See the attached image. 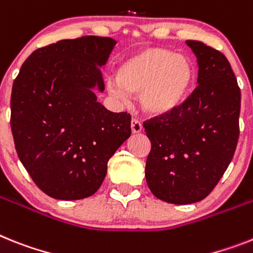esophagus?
I'll use <instances>...</instances> for the list:
<instances>
[{
	"label": "esophagus",
	"instance_id": "1",
	"mask_svg": "<svg viewBox=\"0 0 253 253\" xmlns=\"http://www.w3.org/2000/svg\"><path fill=\"white\" fill-rule=\"evenodd\" d=\"M131 130H132L133 133L141 132L143 131V125H141V122L139 120L132 118V121H131Z\"/></svg>",
	"mask_w": 253,
	"mask_h": 253
}]
</instances>
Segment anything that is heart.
<instances>
[{
	"label": "heart",
	"mask_w": 253,
	"mask_h": 253,
	"mask_svg": "<svg viewBox=\"0 0 253 253\" xmlns=\"http://www.w3.org/2000/svg\"><path fill=\"white\" fill-rule=\"evenodd\" d=\"M110 91L120 97L139 95L140 107L152 116H167L185 103L193 88L192 61L167 48L152 47L127 56L117 68Z\"/></svg>",
	"instance_id": "1"
}]
</instances>
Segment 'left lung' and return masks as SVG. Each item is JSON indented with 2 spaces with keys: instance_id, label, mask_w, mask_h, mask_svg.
Instances as JSON below:
<instances>
[{
  "instance_id": "obj_1",
  "label": "left lung",
  "mask_w": 253,
  "mask_h": 253,
  "mask_svg": "<svg viewBox=\"0 0 253 253\" xmlns=\"http://www.w3.org/2000/svg\"><path fill=\"white\" fill-rule=\"evenodd\" d=\"M198 61V86L173 113L144 122L152 148L145 177L158 199L190 205L222 177L239 137L241 88L225 55L186 41Z\"/></svg>"
}]
</instances>
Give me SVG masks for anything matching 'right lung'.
I'll use <instances>...</instances> for the list:
<instances>
[{
	"label": "right lung",
	"instance_id": "1",
	"mask_svg": "<svg viewBox=\"0 0 253 253\" xmlns=\"http://www.w3.org/2000/svg\"><path fill=\"white\" fill-rule=\"evenodd\" d=\"M117 42L84 36L33 51L11 91V132L23 166L42 192L56 199L90 197L108 161L131 135V116L97 103L105 64Z\"/></svg>",
	"mask_w": 253,
	"mask_h": 253
}]
</instances>
